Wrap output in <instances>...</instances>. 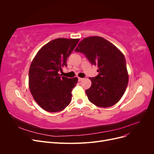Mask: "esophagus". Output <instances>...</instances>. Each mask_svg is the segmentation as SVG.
Returning a JSON list of instances; mask_svg holds the SVG:
<instances>
[{"mask_svg": "<svg viewBox=\"0 0 154 154\" xmlns=\"http://www.w3.org/2000/svg\"><path fill=\"white\" fill-rule=\"evenodd\" d=\"M83 79H84L83 78H80V77H79V78H78V80H79V82H80V81H82V80Z\"/></svg>", "mask_w": 154, "mask_h": 154, "instance_id": "34e87169", "label": "esophagus"}]
</instances>
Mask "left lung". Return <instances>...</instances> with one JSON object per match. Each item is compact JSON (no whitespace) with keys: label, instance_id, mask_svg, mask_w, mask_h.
I'll return each instance as SVG.
<instances>
[{"label":"left lung","instance_id":"left-lung-1","mask_svg":"<svg viewBox=\"0 0 154 154\" xmlns=\"http://www.w3.org/2000/svg\"><path fill=\"white\" fill-rule=\"evenodd\" d=\"M75 51L84 54L92 65L99 68V74L90 77L91 87L85 91L89 101L103 108L117 103L128 82L124 54L114 44L99 36L84 38Z\"/></svg>","mask_w":154,"mask_h":154}]
</instances>
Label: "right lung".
I'll return each mask as SVG.
<instances>
[{"label":"right lung","mask_w":154,"mask_h":154,"mask_svg":"<svg viewBox=\"0 0 154 154\" xmlns=\"http://www.w3.org/2000/svg\"><path fill=\"white\" fill-rule=\"evenodd\" d=\"M79 38H58L44 45L32 60L29 72L30 92L38 106L49 112L63 110L70 103L78 79L61 77L67 59Z\"/></svg>","instance_id":"right-lung-1"}]
</instances>
